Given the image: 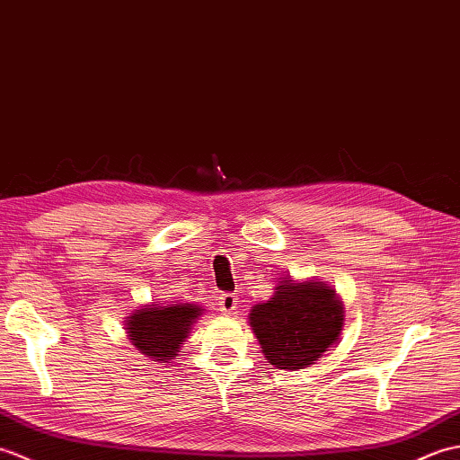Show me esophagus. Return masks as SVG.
<instances>
[{
	"label": "esophagus",
	"mask_w": 460,
	"mask_h": 460,
	"mask_svg": "<svg viewBox=\"0 0 460 460\" xmlns=\"http://www.w3.org/2000/svg\"><path fill=\"white\" fill-rule=\"evenodd\" d=\"M218 305H220V311L224 314H232L234 311L238 309V297L236 293H222L218 297Z\"/></svg>",
	"instance_id": "1"
}]
</instances>
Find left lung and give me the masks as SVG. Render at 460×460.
<instances>
[{"instance_id": "obj_1", "label": "left lung", "mask_w": 460, "mask_h": 460, "mask_svg": "<svg viewBox=\"0 0 460 460\" xmlns=\"http://www.w3.org/2000/svg\"><path fill=\"white\" fill-rule=\"evenodd\" d=\"M250 326L265 360L281 370H303L339 341L344 307L326 283L285 278L270 301L253 305Z\"/></svg>"}]
</instances>
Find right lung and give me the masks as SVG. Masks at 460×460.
I'll return each mask as SVG.
<instances>
[{"instance_id":"1","label":"right lung","mask_w":460,"mask_h":460,"mask_svg":"<svg viewBox=\"0 0 460 460\" xmlns=\"http://www.w3.org/2000/svg\"><path fill=\"white\" fill-rule=\"evenodd\" d=\"M202 307L190 303L146 305L128 316L126 331L129 342L153 362H169L181 352L192 323L202 314Z\"/></svg>"}]
</instances>
